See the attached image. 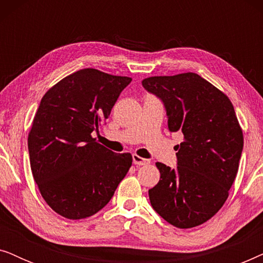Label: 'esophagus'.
<instances>
[{
    "label": "esophagus",
    "mask_w": 263,
    "mask_h": 263,
    "mask_svg": "<svg viewBox=\"0 0 263 263\" xmlns=\"http://www.w3.org/2000/svg\"><path fill=\"white\" fill-rule=\"evenodd\" d=\"M133 163L135 165H147L149 164V160L148 159H145V158L138 156V154H133Z\"/></svg>",
    "instance_id": "34e87169"
}]
</instances>
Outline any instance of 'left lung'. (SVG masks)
I'll return each instance as SVG.
<instances>
[{
    "mask_svg": "<svg viewBox=\"0 0 263 263\" xmlns=\"http://www.w3.org/2000/svg\"><path fill=\"white\" fill-rule=\"evenodd\" d=\"M142 86L163 100L171 132H182L177 168L157 163L160 179L148 190L154 211L178 229L218 213L238 172L243 132L229 97L195 73L151 77Z\"/></svg>",
    "mask_w": 263,
    "mask_h": 263,
    "instance_id": "1",
    "label": "left lung"
}]
</instances>
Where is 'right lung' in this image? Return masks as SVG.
<instances>
[{"label":"right lung","mask_w":263,"mask_h":263,"mask_svg":"<svg viewBox=\"0 0 263 263\" xmlns=\"http://www.w3.org/2000/svg\"><path fill=\"white\" fill-rule=\"evenodd\" d=\"M130 81L86 68L42 98L28 133V153L39 192L57 214L70 220L96 214L130 168V153H115L92 136Z\"/></svg>","instance_id":"right-lung-1"}]
</instances>
